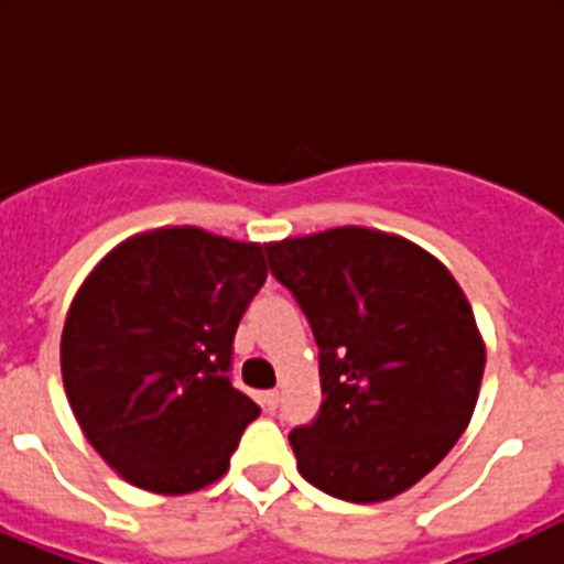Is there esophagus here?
<instances>
[{
    "label": "esophagus",
    "mask_w": 564,
    "mask_h": 564,
    "mask_svg": "<svg viewBox=\"0 0 564 564\" xmlns=\"http://www.w3.org/2000/svg\"><path fill=\"white\" fill-rule=\"evenodd\" d=\"M278 401H281V395H278V390H267V392H261V406H264L267 412H275V409H278Z\"/></svg>",
    "instance_id": "esophagus-1"
}]
</instances>
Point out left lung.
I'll return each instance as SVG.
<instances>
[{
	"label": "left lung",
	"mask_w": 564,
	"mask_h": 564,
	"mask_svg": "<svg viewBox=\"0 0 564 564\" xmlns=\"http://www.w3.org/2000/svg\"><path fill=\"white\" fill-rule=\"evenodd\" d=\"M318 346L322 409L289 434L311 486L346 502L398 497L458 442L486 344L456 278L429 250L366 226L270 242Z\"/></svg>",
	"instance_id": "8db88e82"
}]
</instances>
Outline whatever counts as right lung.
Returning <instances> with one entry per match:
<instances>
[{
	"instance_id": "1",
	"label": "right lung",
	"mask_w": 564,
	"mask_h": 564,
	"mask_svg": "<svg viewBox=\"0 0 564 564\" xmlns=\"http://www.w3.org/2000/svg\"><path fill=\"white\" fill-rule=\"evenodd\" d=\"M264 248L163 226L108 250L73 297L59 360L89 445L152 494L220 480L261 409L231 388V344Z\"/></svg>"
}]
</instances>
